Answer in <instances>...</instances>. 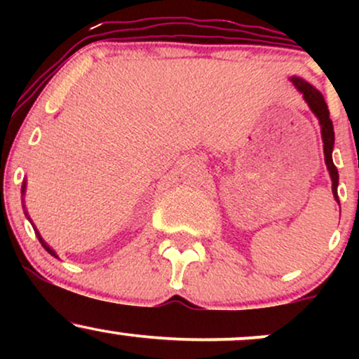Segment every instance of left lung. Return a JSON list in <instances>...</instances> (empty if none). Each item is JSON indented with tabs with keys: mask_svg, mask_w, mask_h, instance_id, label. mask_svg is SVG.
<instances>
[{
	"mask_svg": "<svg viewBox=\"0 0 359 359\" xmlns=\"http://www.w3.org/2000/svg\"><path fill=\"white\" fill-rule=\"evenodd\" d=\"M292 82H294L295 88L304 94V100L307 101L309 108L312 109V113L319 118L320 133H323V142H324V160L332 179V194H334L336 201L339 203V199H337V182H339V175H337V168L334 163H332V156H331L332 147H334V130H332V121L331 118H329L327 104H325L323 94H320L314 86H311L306 81L299 79V77H294Z\"/></svg>",
	"mask_w": 359,
	"mask_h": 359,
	"instance_id": "left-lung-1",
	"label": "left lung"
}]
</instances>
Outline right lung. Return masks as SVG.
Returning <instances> with one entry per match:
<instances>
[{"mask_svg":"<svg viewBox=\"0 0 359 359\" xmlns=\"http://www.w3.org/2000/svg\"><path fill=\"white\" fill-rule=\"evenodd\" d=\"M23 192H25V185H23ZM25 214H27V216H28V212H27V211H25ZM28 219H30V217H28ZM30 222H32V221H30ZM32 226H34V222H32ZM34 229H35V226H34ZM35 234H36V238H39V241H40V243H42V246H43V248H45V250H47V251H48V253H50V255H52V257H55V258H57L55 251H53V250L50 248V246H48V245H47V243H45V241L42 240V236H40V233H39V231H36V229H35Z\"/></svg>","mask_w":359,"mask_h":359,"instance_id":"add662e5","label":"right lung"}]
</instances>
